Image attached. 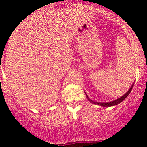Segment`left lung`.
<instances>
[{
	"label": "left lung",
	"instance_id": "8db88e82",
	"mask_svg": "<svg viewBox=\"0 0 147 147\" xmlns=\"http://www.w3.org/2000/svg\"><path fill=\"white\" fill-rule=\"evenodd\" d=\"M133 85H134V83H133L132 85H131V87H130V89L128 90V92H127V93H125V94H124V95L122 96V97H120V98L117 99L116 100H114V101H112V102H94V101H92V100H90V99L89 98L88 96L87 95V94H86V96H87V100H88L89 101H90V102H92V103H93V104H96V105H100V106H102V107H107L115 106V105H118V104H119L120 102H121L122 101H124V100H125L126 98H127V96H128L129 94V93L131 92V90H132Z\"/></svg>",
	"mask_w": 147,
	"mask_h": 147
}]
</instances>
